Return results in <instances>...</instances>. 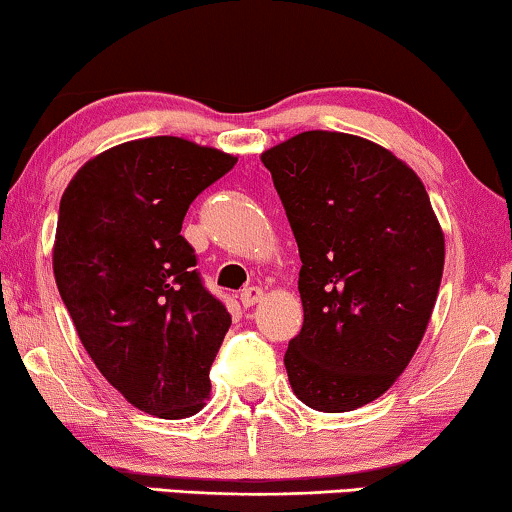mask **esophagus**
<instances>
[{"label": "esophagus", "instance_id": "obj_1", "mask_svg": "<svg viewBox=\"0 0 512 512\" xmlns=\"http://www.w3.org/2000/svg\"><path fill=\"white\" fill-rule=\"evenodd\" d=\"M240 300H242L244 307H251V305L261 303V300H263V289H261V286H247V289H242Z\"/></svg>", "mask_w": 512, "mask_h": 512}]
</instances>
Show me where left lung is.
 Wrapping results in <instances>:
<instances>
[{"label":"left lung","instance_id":"obj_1","mask_svg":"<svg viewBox=\"0 0 512 512\" xmlns=\"http://www.w3.org/2000/svg\"><path fill=\"white\" fill-rule=\"evenodd\" d=\"M303 261V328L284 366L321 412L380 398L429 326L445 265L443 228L415 170L384 146L310 130L261 153Z\"/></svg>","mask_w":512,"mask_h":512}]
</instances>
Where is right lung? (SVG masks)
Masks as SVG:
<instances>
[{
  "instance_id": "right-lung-1",
  "label": "right lung",
  "mask_w": 512,
  "mask_h": 512,
  "mask_svg": "<svg viewBox=\"0 0 512 512\" xmlns=\"http://www.w3.org/2000/svg\"><path fill=\"white\" fill-rule=\"evenodd\" d=\"M235 163L184 137L132 139L90 158L62 193L53 244L62 303L97 370L149 415L191 417L212 391L230 314L202 286L181 223Z\"/></svg>"
}]
</instances>
